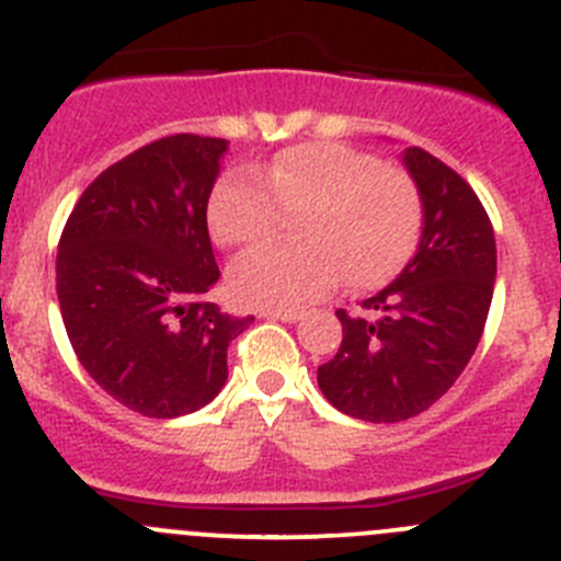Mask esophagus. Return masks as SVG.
<instances>
[{
	"instance_id": "34e87169",
	"label": "esophagus",
	"mask_w": 561,
	"mask_h": 561,
	"mask_svg": "<svg viewBox=\"0 0 561 561\" xmlns=\"http://www.w3.org/2000/svg\"><path fill=\"white\" fill-rule=\"evenodd\" d=\"M263 318L282 320V323H298V320H301V312H298V309H265Z\"/></svg>"
}]
</instances>
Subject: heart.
Instances as JSON below:
<instances>
[{"label":"heart","mask_w":561,"mask_h":561,"mask_svg":"<svg viewBox=\"0 0 561 561\" xmlns=\"http://www.w3.org/2000/svg\"><path fill=\"white\" fill-rule=\"evenodd\" d=\"M252 172H227L208 199L210 236L247 247L293 216L296 241L268 243L230 265V290L247 307L296 309L345 276L353 290L389 282L422 232V194L400 167L336 142L287 148Z\"/></svg>","instance_id":"obj_1"}]
</instances>
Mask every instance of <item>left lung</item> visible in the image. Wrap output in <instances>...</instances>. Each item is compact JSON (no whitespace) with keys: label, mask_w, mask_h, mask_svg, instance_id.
I'll return each mask as SVG.
<instances>
[{"label":"left lung","mask_w":561,"mask_h":561,"mask_svg":"<svg viewBox=\"0 0 561 561\" xmlns=\"http://www.w3.org/2000/svg\"><path fill=\"white\" fill-rule=\"evenodd\" d=\"M402 164L422 194L416 254L364 298V314L336 309L342 345L318 367L325 400L364 422H402L447 394L480 345L496 285V238L474 188L422 148Z\"/></svg>","instance_id":"1"}]
</instances>
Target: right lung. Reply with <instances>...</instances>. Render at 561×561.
Here are the masks:
<instances>
[{
	"instance_id": "add662e5",
	"label": "right lung",
	"mask_w": 561,
	"mask_h": 561,
	"mask_svg": "<svg viewBox=\"0 0 561 561\" xmlns=\"http://www.w3.org/2000/svg\"><path fill=\"white\" fill-rule=\"evenodd\" d=\"M227 139L175 134L103 170L59 238L57 298L81 367L130 411L175 419L227 380V347L254 318L205 293L219 282L208 199Z\"/></svg>"
}]
</instances>
